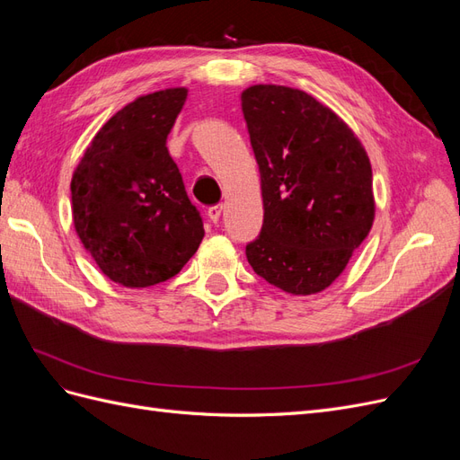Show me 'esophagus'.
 <instances>
[{
	"instance_id": "1",
	"label": "esophagus",
	"mask_w": 460,
	"mask_h": 460,
	"mask_svg": "<svg viewBox=\"0 0 460 460\" xmlns=\"http://www.w3.org/2000/svg\"><path fill=\"white\" fill-rule=\"evenodd\" d=\"M207 215H208V218H211V222H217L220 220V215H222V205H213V207H208V211H207Z\"/></svg>"
}]
</instances>
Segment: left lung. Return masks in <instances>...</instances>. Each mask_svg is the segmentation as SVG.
<instances>
[{"mask_svg": "<svg viewBox=\"0 0 460 460\" xmlns=\"http://www.w3.org/2000/svg\"><path fill=\"white\" fill-rule=\"evenodd\" d=\"M242 111L262 188L253 270L288 294L328 288L368 235L372 169L347 124L301 90L252 86Z\"/></svg>", "mask_w": 460, "mask_h": 460, "instance_id": "obj_1", "label": "left lung"}]
</instances>
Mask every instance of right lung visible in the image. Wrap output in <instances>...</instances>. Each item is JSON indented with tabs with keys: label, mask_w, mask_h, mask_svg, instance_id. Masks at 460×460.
Returning <instances> with one entry per match:
<instances>
[{
	"label": "right lung",
	"mask_w": 460,
	"mask_h": 460,
	"mask_svg": "<svg viewBox=\"0 0 460 460\" xmlns=\"http://www.w3.org/2000/svg\"><path fill=\"white\" fill-rule=\"evenodd\" d=\"M186 95V88L161 90L120 109L95 134L73 174L78 238L120 286L166 282L205 235L203 218L166 149Z\"/></svg>",
	"instance_id": "right-lung-1"
}]
</instances>
